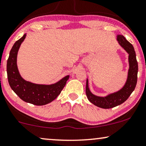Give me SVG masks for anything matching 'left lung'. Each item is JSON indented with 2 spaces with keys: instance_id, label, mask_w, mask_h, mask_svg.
Here are the masks:
<instances>
[{
  "instance_id": "8db88e82",
  "label": "left lung",
  "mask_w": 146,
  "mask_h": 146,
  "mask_svg": "<svg viewBox=\"0 0 146 146\" xmlns=\"http://www.w3.org/2000/svg\"><path fill=\"white\" fill-rule=\"evenodd\" d=\"M117 40L120 45L129 54V69L128 71V77L125 86L121 90L115 93L111 94L106 97L96 96L92 94L88 87V80L87 79L86 93L90 102L96 106L102 108H111L125 102L135 88L137 81L138 64L136 59V54L134 48L130 42L122 35H118Z\"/></svg>"
}]
</instances>
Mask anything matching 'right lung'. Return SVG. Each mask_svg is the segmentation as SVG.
<instances>
[{
	"label": "right lung",
	"instance_id": "1",
	"mask_svg": "<svg viewBox=\"0 0 146 146\" xmlns=\"http://www.w3.org/2000/svg\"><path fill=\"white\" fill-rule=\"evenodd\" d=\"M26 34L16 41L10 51L7 64L9 84L15 93L25 102L42 106L56 99L67 84L69 76H65L56 84L52 85L35 84L24 80L20 75L17 65V56L20 45Z\"/></svg>",
	"mask_w": 146,
	"mask_h": 146
}]
</instances>
